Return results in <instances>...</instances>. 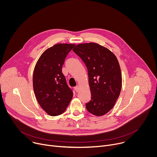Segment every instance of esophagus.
Instances as JSON below:
<instances>
[{"instance_id":"34e87169","label":"esophagus","mask_w":157,"mask_h":157,"mask_svg":"<svg viewBox=\"0 0 157 157\" xmlns=\"http://www.w3.org/2000/svg\"><path fill=\"white\" fill-rule=\"evenodd\" d=\"M75 90L76 92H78L79 90V86H77L75 87Z\"/></svg>"}]
</instances>
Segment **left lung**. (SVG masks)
Segmentation results:
<instances>
[{"label":"left lung","instance_id":"left-lung-1","mask_svg":"<svg viewBox=\"0 0 157 157\" xmlns=\"http://www.w3.org/2000/svg\"><path fill=\"white\" fill-rule=\"evenodd\" d=\"M73 51L85 63L88 71L91 98L86 107L94 116H104L113 108L121 93L122 73L118 59L96 43L78 44Z\"/></svg>","mask_w":157,"mask_h":157}]
</instances>
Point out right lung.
Segmentation results:
<instances>
[{
  "instance_id": "add662e5",
  "label": "right lung",
  "mask_w": 157,
  "mask_h": 157,
  "mask_svg": "<svg viewBox=\"0 0 157 157\" xmlns=\"http://www.w3.org/2000/svg\"><path fill=\"white\" fill-rule=\"evenodd\" d=\"M75 44L58 43L44 51L33 74V87L40 107L51 116L63 113L73 96L62 73V66Z\"/></svg>"
}]
</instances>
